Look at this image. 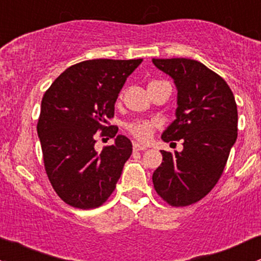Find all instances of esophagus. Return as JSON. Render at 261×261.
Segmentation results:
<instances>
[{
    "label": "esophagus",
    "instance_id": "esophagus-1",
    "mask_svg": "<svg viewBox=\"0 0 261 261\" xmlns=\"http://www.w3.org/2000/svg\"><path fill=\"white\" fill-rule=\"evenodd\" d=\"M133 148H134V150H146L147 148L144 146H142V144H139V143H137V142H134L133 143Z\"/></svg>",
    "mask_w": 261,
    "mask_h": 261
}]
</instances>
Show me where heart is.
Listing matches in <instances>:
<instances>
[{
	"label": "heart",
	"instance_id": "b5f03b06",
	"mask_svg": "<svg viewBox=\"0 0 261 261\" xmlns=\"http://www.w3.org/2000/svg\"><path fill=\"white\" fill-rule=\"evenodd\" d=\"M158 127L157 120H137L128 124V130L132 136L142 142H147L152 138L154 129Z\"/></svg>",
	"mask_w": 261,
	"mask_h": 261
}]
</instances>
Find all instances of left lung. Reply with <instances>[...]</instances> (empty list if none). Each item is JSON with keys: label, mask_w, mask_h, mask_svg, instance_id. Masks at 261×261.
<instances>
[{"label": "left lung", "mask_w": 261, "mask_h": 261, "mask_svg": "<svg viewBox=\"0 0 261 261\" xmlns=\"http://www.w3.org/2000/svg\"><path fill=\"white\" fill-rule=\"evenodd\" d=\"M177 88L176 119L162 133L165 142L184 141L182 152L162 153L153 172L155 192L171 206H189L205 197L221 177L238 138V108L224 79L191 59H153Z\"/></svg>", "instance_id": "1"}]
</instances>
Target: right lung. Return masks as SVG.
<instances>
[{
	"label": "right lung",
	"instance_id": "right-lung-1",
	"mask_svg": "<svg viewBox=\"0 0 261 261\" xmlns=\"http://www.w3.org/2000/svg\"><path fill=\"white\" fill-rule=\"evenodd\" d=\"M142 59L82 61L61 72L45 91L37 134L45 171L59 197L83 210L103 205L115 189L132 142L108 124L125 80ZM115 138L100 153L95 133Z\"/></svg>",
	"mask_w": 261,
	"mask_h": 261
}]
</instances>
